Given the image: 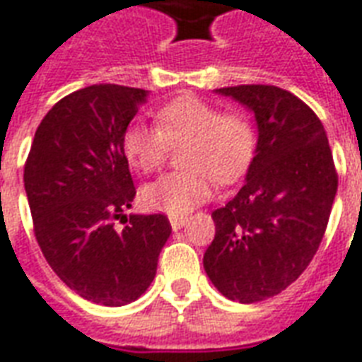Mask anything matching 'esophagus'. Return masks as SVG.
Here are the masks:
<instances>
[{
    "label": "esophagus",
    "instance_id": "esophagus-1",
    "mask_svg": "<svg viewBox=\"0 0 362 362\" xmlns=\"http://www.w3.org/2000/svg\"><path fill=\"white\" fill-rule=\"evenodd\" d=\"M187 221H189V218L183 216V214H181V216H179V214H171L170 216V223L173 229H181Z\"/></svg>",
    "mask_w": 362,
    "mask_h": 362
}]
</instances>
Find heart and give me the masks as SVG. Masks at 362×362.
I'll use <instances>...</instances> for the list:
<instances>
[{
  "label": "heart",
  "mask_w": 362,
  "mask_h": 362,
  "mask_svg": "<svg viewBox=\"0 0 362 362\" xmlns=\"http://www.w3.org/2000/svg\"><path fill=\"white\" fill-rule=\"evenodd\" d=\"M183 146L185 170L171 171L142 189L150 210L185 214L212 197L214 181L231 183L249 168L257 133L239 110L220 112L197 94H181L156 110V125L134 121L123 133V152L134 170L156 171L173 146Z\"/></svg>",
  "instance_id": "heart-1"
}]
</instances>
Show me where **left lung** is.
Here are the masks:
<instances>
[{"mask_svg": "<svg viewBox=\"0 0 362 362\" xmlns=\"http://www.w3.org/2000/svg\"><path fill=\"white\" fill-rule=\"evenodd\" d=\"M218 92L255 112L258 144L247 181L212 212L216 235L204 270L228 299L258 303L291 286L315 258L337 171L322 121L295 94L272 84Z\"/></svg>", "mask_w": 362, "mask_h": 362, "instance_id": "8db88e82", "label": "left lung"}]
</instances>
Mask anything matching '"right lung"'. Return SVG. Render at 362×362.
I'll list each match as a JSON object with an SVG mask.
<instances>
[{"mask_svg": "<svg viewBox=\"0 0 362 362\" xmlns=\"http://www.w3.org/2000/svg\"><path fill=\"white\" fill-rule=\"evenodd\" d=\"M146 90L92 84L62 98L36 129L25 163L34 237L65 286L123 307L148 289L171 235L163 214L123 216L136 189L123 133ZM115 219L129 221L121 232Z\"/></svg>", "mask_w": 362, "mask_h": 362, "instance_id": "1", "label": "right lung"}]
</instances>
